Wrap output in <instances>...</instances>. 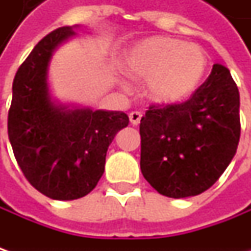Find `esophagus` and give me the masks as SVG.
<instances>
[{"instance_id":"esophagus-1","label":"esophagus","mask_w":251,"mask_h":251,"mask_svg":"<svg viewBox=\"0 0 251 251\" xmlns=\"http://www.w3.org/2000/svg\"><path fill=\"white\" fill-rule=\"evenodd\" d=\"M142 119V113L141 111H131L130 113V121L132 126H138Z\"/></svg>"}]
</instances>
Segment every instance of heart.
Segmentation results:
<instances>
[{"instance_id":"1","label":"heart","mask_w":251,"mask_h":251,"mask_svg":"<svg viewBox=\"0 0 251 251\" xmlns=\"http://www.w3.org/2000/svg\"><path fill=\"white\" fill-rule=\"evenodd\" d=\"M207 54L197 44L169 36L141 40L126 57V70L134 79H147V93L159 103H176L197 89L207 70ZM124 89L130 85L123 82Z\"/></svg>"}]
</instances>
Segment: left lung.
<instances>
[{"label": "left lung", "mask_w": 251, "mask_h": 251, "mask_svg": "<svg viewBox=\"0 0 251 251\" xmlns=\"http://www.w3.org/2000/svg\"><path fill=\"white\" fill-rule=\"evenodd\" d=\"M239 89L226 67L183 103L151 104L141 119V172L159 194L198 196L233 159L240 138Z\"/></svg>", "instance_id": "8db88e82"}]
</instances>
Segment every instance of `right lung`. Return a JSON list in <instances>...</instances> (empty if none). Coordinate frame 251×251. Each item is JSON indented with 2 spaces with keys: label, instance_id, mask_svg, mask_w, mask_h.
I'll use <instances>...</instances> for the list:
<instances>
[{
  "label": "right lung",
  "instance_id": "right-lung-1",
  "mask_svg": "<svg viewBox=\"0 0 251 251\" xmlns=\"http://www.w3.org/2000/svg\"><path fill=\"white\" fill-rule=\"evenodd\" d=\"M74 34L73 26H63L34 46L16 71L8 111L15 159L27 181L53 200H76L96 187L109 145L130 121L123 111L70 110L51 100L49 61Z\"/></svg>",
  "mask_w": 251,
  "mask_h": 251
}]
</instances>
